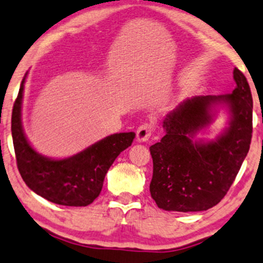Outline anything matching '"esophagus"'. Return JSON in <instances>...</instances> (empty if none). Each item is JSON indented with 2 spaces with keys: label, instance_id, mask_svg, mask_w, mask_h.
I'll use <instances>...</instances> for the list:
<instances>
[{
  "label": "esophagus",
  "instance_id": "1",
  "mask_svg": "<svg viewBox=\"0 0 263 263\" xmlns=\"http://www.w3.org/2000/svg\"><path fill=\"white\" fill-rule=\"evenodd\" d=\"M154 132V125L152 122H145L141 125L137 129V141L138 142H146L150 138V136Z\"/></svg>",
  "mask_w": 263,
  "mask_h": 263
}]
</instances>
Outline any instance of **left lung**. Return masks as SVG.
<instances>
[{
    "instance_id": "8db88e82",
    "label": "left lung",
    "mask_w": 263,
    "mask_h": 263,
    "mask_svg": "<svg viewBox=\"0 0 263 263\" xmlns=\"http://www.w3.org/2000/svg\"><path fill=\"white\" fill-rule=\"evenodd\" d=\"M236 89L220 96L186 100L163 121L166 135L150 146V194L157 207L171 212H202L214 207L233 184L250 148L253 97L246 76L233 71ZM214 103L231 111L230 127L215 142H194V135L211 121Z\"/></svg>"
}]
</instances>
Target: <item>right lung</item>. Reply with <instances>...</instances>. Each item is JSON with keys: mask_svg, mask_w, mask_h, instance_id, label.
I'll return each mask as SVG.
<instances>
[{"mask_svg": "<svg viewBox=\"0 0 263 263\" xmlns=\"http://www.w3.org/2000/svg\"><path fill=\"white\" fill-rule=\"evenodd\" d=\"M25 77L12 111V137L20 176L31 190L52 203L68 207L89 205L99 197L109 167L132 144L136 134L108 136L68 159L51 160L40 155L27 142L22 126Z\"/></svg>", "mask_w": 263, "mask_h": 263, "instance_id": "1", "label": "right lung"}]
</instances>
